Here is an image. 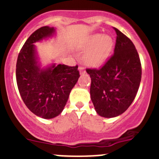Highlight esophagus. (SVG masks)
Wrapping results in <instances>:
<instances>
[{"label":"esophagus","mask_w":159,"mask_h":159,"mask_svg":"<svg viewBox=\"0 0 159 159\" xmlns=\"http://www.w3.org/2000/svg\"><path fill=\"white\" fill-rule=\"evenodd\" d=\"M78 70H79V72H80V74H81V75L85 74V72H86L85 69H84L83 67H79V68H78Z\"/></svg>","instance_id":"1"}]
</instances>
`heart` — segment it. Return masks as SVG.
I'll return each instance as SVG.
<instances>
[{
    "instance_id": "obj_1",
    "label": "heart",
    "mask_w": 159,
    "mask_h": 159,
    "mask_svg": "<svg viewBox=\"0 0 159 159\" xmlns=\"http://www.w3.org/2000/svg\"><path fill=\"white\" fill-rule=\"evenodd\" d=\"M114 47V40L110 35L94 34L91 35L84 46V64L91 68L102 66L109 57Z\"/></svg>"
}]
</instances>
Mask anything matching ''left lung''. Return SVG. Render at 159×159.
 Instances as JSON below:
<instances>
[{
	"label": "left lung",
	"mask_w": 159,
	"mask_h": 159,
	"mask_svg": "<svg viewBox=\"0 0 159 159\" xmlns=\"http://www.w3.org/2000/svg\"><path fill=\"white\" fill-rule=\"evenodd\" d=\"M114 29L117 37L113 55L99 69H86L91 79V99L96 112L105 118L117 117L129 108L142 78V65L134 44Z\"/></svg>",
	"instance_id": "obj_1"
}]
</instances>
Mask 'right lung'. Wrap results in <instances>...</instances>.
Instances as JSON below:
<instances>
[{"label": "right lung", "mask_w": 159, "mask_h": 159, "mask_svg": "<svg viewBox=\"0 0 159 159\" xmlns=\"http://www.w3.org/2000/svg\"><path fill=\"white\" fill-rule=\"evenodd\" d=\"M54 28L44 26L28 38L18 54L16 79L21 98L37 116L50 119L61 113L80 77L78 65L53 64L41 68L34 43L53 36Z\"/></svg>", "instance_id": "1"}]
</instances>
